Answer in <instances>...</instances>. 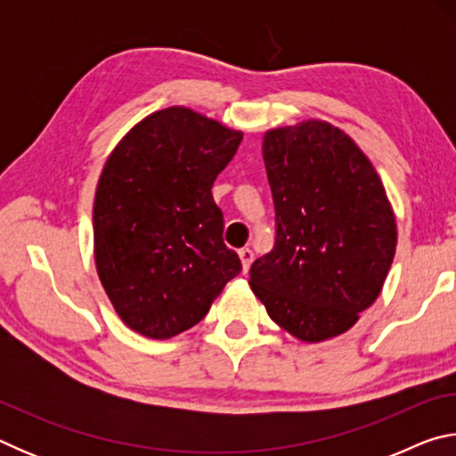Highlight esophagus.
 <instances>
[{"label": "esophagus", "mask_w": 456, "mask_h": 456, "mask_svg": "<svg viewBox=\"0 0 456 456\" xmlns=\"http://www.w3.org/2000/svg\"><path fill=\"white\" fill-rule=\"evenodd\" d=\"M239 259H241L243 272H247V269H249L251 264H253V251L249 249V247H243V249H239Z\"/></svg>", "instance_id": "esophagus-1"}]
</instances>
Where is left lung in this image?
<instances>
[{
    "label": "left lung",
    "mask_w": 456,
    "mask_h": 456,
    "mask_svg": "<svg viewBox=\"0 0 456 456\" xmlns=\"http://www.w3.org/2000/svg\"><path fill=\"white\" fill-rule=\"evenodd\" d=\"M277 237L249 285L277 326L307 344L348 331L380 296L396 217L374 165L350 134L304 120L264 134Z\"/></svg>",
    "instance_id": "8db88e82"
}]
</instances>
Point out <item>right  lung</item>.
I'll return each mask as SVG.
<instances>
[{
    "instance_id": "obj_1",
    "label": "right lung",
    "mask_w": 456,
    "mask_h": 456,
    "mask_svg": "<svg viewBox=\"0 0 456 456\" xmlns=\"http://www.w3.org/2000/svg\"><path fill=\"white\" fill-rule=\"evenodd\" d=\"M241 138L187 106H168L136 122L106 159L94 195L96 272L136 334H183L241 272L211 195Z\"/></svg>"
}]
</instances>
